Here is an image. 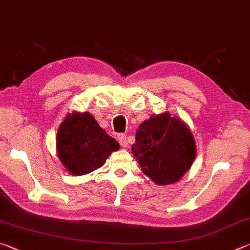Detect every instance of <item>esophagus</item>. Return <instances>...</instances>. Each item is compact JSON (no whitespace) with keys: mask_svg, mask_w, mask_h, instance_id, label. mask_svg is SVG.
<instances>
[{"mask_svg":"<svg viewBox=\"0 0 250 250\" xmlns=\"http://www.w3.org/2000/svg\"><path fill=\"white\" fill-rule=\"evenodd\" d=\"M118 140H119V143L121 145V146H124V147L128 146V140H126V135L125 134L118 135Z\"/></svg>","mask_w":250,"mask_h":250,"instance_id":"obj_1","label":"esophagus"}]
</instances>
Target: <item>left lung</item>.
Wrapping results in <instances>:
<instances>
[{
    "mask_svg": "<svg viewBox=\"0 0 250 250\" xmlns=\"http://www.w3.org/2000/svg\"><path fill=\"white\" fill-rule=\"evenodd\" d=\"M131 150L141 171L159 185L179 181L191 168L196 156L191 129L168 112L153 115L143 121Z\"/></svg>",
    "mask_w": 250,
    "mask_h": 250,
    "instance_id": "left-lung-1",
    "label": "left lung"
}]
</instances>
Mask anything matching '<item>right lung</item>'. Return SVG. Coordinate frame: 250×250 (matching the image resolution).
<instances>
[{
  "label": "right lung",
  "mask_w": 250,
  "mask_h": 250,
  "mask_svg": "<svg viewBox=\"0 0 250 250\" xmlns=\"http://www.w3.org/2000/svg\"><path fill=\"white\" fill-rule=\"evenodd\" d=\"M119 147L89 112L68 113L57 130V155L71 175H84L101 167Z\"/></svg>",
  "instance_id": "add662e5"
}]
</instances>
